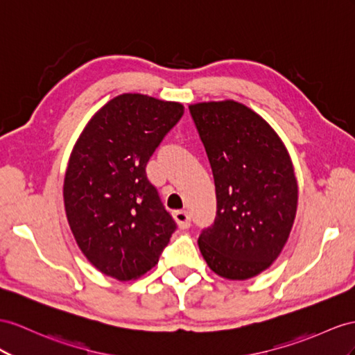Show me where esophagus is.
I'll use <instances>...</instances> for the list:
<instances>
[{
    "label": "esophagus",
    "instance_id": "1",
    "mask_svg": "<svg viewBox=\"0 0 355 355\" xmlns=\"http://www.w3.org/2000/svg\"><path fill=\"white\" fill-rule=\"evenodd\" d=\"M174 219H175L180 230H187L189 226H190V216H189L187 211H183V210L175 211L174 213Z\"/></svg>",
    "mask_w": 355,
    "mask_h": 355
}]
</instances>
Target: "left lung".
I'll return each mask as SVG.
<instances>
[{"label": "left lung", "mask_w": 355, "mask_h": 355, "mask_svg": "<svg viewBox=\"0 0 355 355\" xmlns=\"http://www.w3.org/2000/svg\"><path fill=\"white\" fill-rule=\"evenodd\" d=\"M210 160L214 223L198 246L216 275L246 280L266 271L293 230L298 186L293 160L275 129L235 100L190 105Z\"/></svg>", "instance_id": "left-lung-1"}]
</instances>
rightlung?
I'll return each instance as SVG.
<instances>
[{
  "mask_svg": "<svg viewBox=\"0 0 355 355\" xmlns=\"http://www.w3.org/2000/svg\"><path fill=\"white\" fill-rule=\"evenodd\" d=\"M183 114L178 102L124 93L91 116L71 150L62 186L67 222L106 276H144L177 228L145 166Z\"/></svg>",
  "mask_w": 355,
  "mask_h": 355,
  "instance_id": "1",
  "label": "right lung"
}]
</instances>
